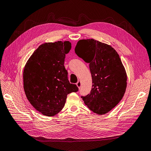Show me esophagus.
Here are the masks:
<instances>
[{
  "mask_svg": "<svg viewBox=\"0 0 151 151\" xmlns=\"http://www.w3.org/2000/svg\"><path fill=\"white\" fill-rule=\"evenodd\" d=\"M76 85H77V86L78 87V88H81V81H78V82H77V83H76Z\"/></svg>",
  "mask_w": 151,
  "mask_h": 151,
  "instance_id": "esophagus-1",
  "label": "esophagus"
}]
</instances>
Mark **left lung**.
I'll use <instances>...</instances> for the list:
<instances>
[{
	"label": "left lung",
	"instance_id": "obj_1",
	"mask_svg": "<svg viewBox=\"0 0 151 151\" xmlns=\"http://www.w3.org/2000/svg\"><path fill=\"white\" fill-rule=\"evenodd\" d=\"M75 52L89 63L92 75L91 91L82 96L84 104L96 114L107 113L122 100L127 86V75L118 52L93 39L79 40Z\"/></svg>",
	"mask_w": 151,
	"mask_h": 151
}]
</instances>
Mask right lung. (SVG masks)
<instances>
[{
	"mask_svg": "<svg viewBox=\"0 0 151 151\" xmlns=\"http://www.w3.org/2000/svg\"><path fill=\"white\" fill-rule=\"evenodd\" d=\"M71 49L69 41L40 45L28 59L23 73V88L32 105L43 115L52 116L63 108L68 94L78 91L70 83L64 65Z\"/></svg>",
	"mask_w": 151,
	"mask_h": 151,
	"instance_id": "right-lung-1",
	"label": "right lung"
}]
</instances>
